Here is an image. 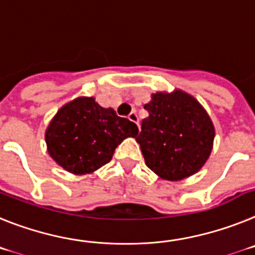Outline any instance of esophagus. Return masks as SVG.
Segmentation results:
<instances>
[{
	"instance_id": "obj_1",
	"label": "esophagus",
	"mask_w": 255,
	"mask_h": 255,
	"mask_svg": "<svg viewBox=\"0 0 255 255\" xmlns=\"http://www.w3.org/2000/svg\"><path fill=\"white\" fill-rule=\"evenodd\" d=\"M128 119H129L130 122H133V123H136V125L138 126V121H140V119H138V115H137L136 112L130 113V114L128 115Z\"/></svg>"
}]
</instances>
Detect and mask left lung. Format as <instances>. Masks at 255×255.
Here are the masks:
<instances>
[{"label":"left lung","mask_w":255,"mask_h":255,"mask_svg":"<svg viewBox=\"0 0 255 255\" xmlns=\"http://www.w3.org/2000/svg\"><path fill=\"white\" fill-rule=\"evenodd\" d=\"M136 141L146 165L161 178L178 181L196 173L212 151L214 128L194 97L182 91L152 95Z\"/></svg>","instance_id":"1"}]
</instances>
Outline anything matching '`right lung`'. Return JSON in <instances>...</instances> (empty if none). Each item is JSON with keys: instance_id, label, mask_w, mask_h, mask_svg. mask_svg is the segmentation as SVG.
I'll return each instance as SVG.
<instances>
[{"instance_id": "obj_1", "label": "right lung", "mask_w": 255, "mask_h": 255, "mask_svg": "<svg viewBox=\"0 0 255 255\" xmlns=\"http://www.w3.org/2000/svg\"><path fill=\"white\" fill-rule=\"evenodd\" d=\"M137 133L138 128L129 119L101 108L94 97H78L55 115L46 130V143L57 164L85 174L109 163L115 147Z\"/></svg>"}]
</instances>
